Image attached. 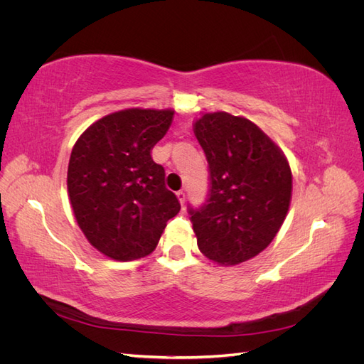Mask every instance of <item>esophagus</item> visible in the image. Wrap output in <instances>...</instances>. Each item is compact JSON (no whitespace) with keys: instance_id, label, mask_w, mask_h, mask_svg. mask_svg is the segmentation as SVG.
<instances>
[{"instance_id":"obj_1","label":"esophagus","mask_w":364,"mask_h":364,"mask_svg":"<svg viewBox=\"0 0 364 364\" xmlns=\"http://www.w3.org/2000/svg\"><path fill=\"white\" fill-rule=\"evenodd\" d=\"M176 196H178V200H179L181 206L185 208V193L183 191H178V193H176Z\"/></svg>"}]
</instances>
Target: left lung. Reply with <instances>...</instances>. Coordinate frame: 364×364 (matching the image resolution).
Listing matches in <instances>:
<instances>
[{
  "instance_id": "8db88e82",
  "label": "left lung",
  "mask_w": 364,
  "mask_h": 364,
  "mask_svg": "<svg viewBox=\"0 0 364 364\" xmlns=\"http://www.w3.org/2000/svg\"><path fill=\"white\" fill-rule=\"evenodd\" d=\"M209 165L208 200L190 208L197 246L220 266H237L266 249L291 199L287 156L250 119L205 112L193 124Z\"/></svg>"
}]
</instances>
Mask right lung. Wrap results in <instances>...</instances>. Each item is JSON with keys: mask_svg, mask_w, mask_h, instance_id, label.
<instances>
[{"mask_svg": "<svg viewBox=\"0 0 364 364\" xmlns=\"http://www.w3.org/2000/svg\"><path fill=\"white\" fill-rule=\"evenodd\" d=\"M173 109L130 107L95 121L73 147L67 188L90 245L115 261L146 258L181 205L165 188L150 150L171 124Z\"/></svg>", "mask_w": 364, "mask_h": 364, "instance_id": "obj_1", "label": "right lung"}]
</instances>
